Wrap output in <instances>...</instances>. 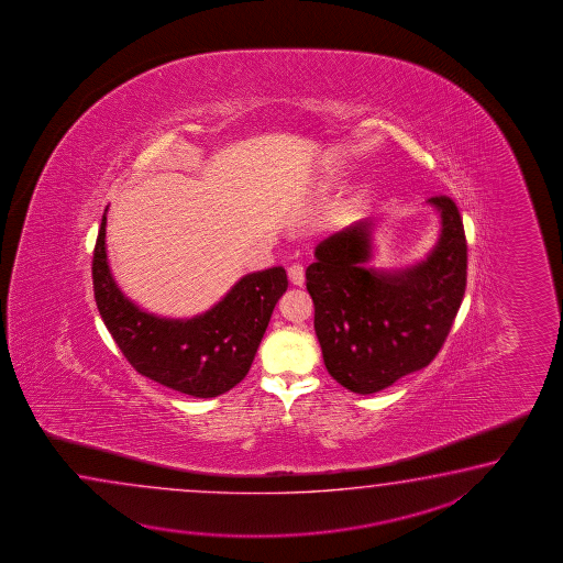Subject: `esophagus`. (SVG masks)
I'll use <instances>...</instances> for the list:
<instances>
[{
  "label": "esophagus",
  "instance_id": "esophagus-1",
  "mask_svg": "<svg viewBox=\"0 0 563 563\" xmlns=\"http://www.w3.org/2000/svg\"><path fill=\"white\" fill-rule=\"evenodd\" d=\"M287 276H289V282H291L294 286H303V267H301V265H289V267H287Z\"/></svg>",
  "mask_w": 563,
  "mask_h": 563
}]
</instances>
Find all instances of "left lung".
Returning a JSON list of instances; mask_svg holds the SVG:
<instances>
[{
  "instance_id": "1",
  "label": "left lung",
  "mask_w": 563,
  "mask_h": 563,
  "mask_svg": "<svg viewBox=\"0 0 563 563\" xmlns=\"http://www.w3.org/2000/svg\"><path fill=\"white\" fill-rule=\"evenodd\" d=\"M441 238L424 262L376 272L374 223L364 219L318 243L306 269L323 364L356 395L388 388L429 366L443 347L467 286V240L455 201L431 197Z\"/></svg>"
}]
</instances>
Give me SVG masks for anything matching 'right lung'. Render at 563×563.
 I'll use <instances>...</instances> for the list:
<instances>
[{
	"label": "right lung",
	"instance_id": "add662e5",
	"mask_svg": "<svg viewBox=\"0 0 563 563\" xmlns=\"http://www.w3.org/2000/svg\"><path fill=\"white\" fill-rule=\"evenodd\" d=\"M92 284L100 318L132 368L195 398H213L240 384L286 294L284 267L241 277L228 296L191 320H168L141 310L110 274L107 211L96 238Z\"/></svg>",
	"mask_w": 563,
	"mask_h": 563
}]
</instances>
